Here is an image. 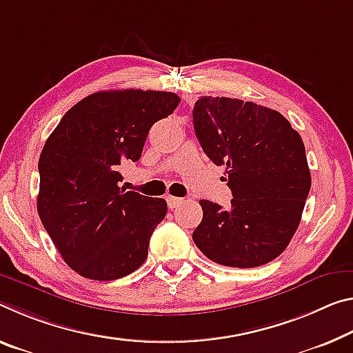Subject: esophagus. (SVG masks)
I'll return each instance as SVG.
<instances>
[{
  "label": "esophagus",
  "instance_id": "1",
  "mask_svg": "<svg viewBox=\"0 0 353 353\" xmlns=\"http://www.w3.org/2000/svg\"><path fill=\"white\" fill-rule=\"evenodd\" d=\"M166 201H168V207H170L171 210H174V209H177L179 205H181L182 203H183V199L182 198H176V196H171V194H168L166 196Z\"/></svg>",
  "mask_w": 353,
  "mask_h": 353
}]
</instances>
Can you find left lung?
<instances>
[{"label": "left lung", "mask_w": 353, "mask_h": 353, "mask_svg": "<svg viewBox=\"0 0 353 353\" xmlns=\"http://www.w3.org/2000/svg\"><path fill=\"white\" fill-rule=\"evenodd\" d=\"M193 125L205 155L226 166L231 205L201 199L193 242L216 264L264 265L283 253L300 225L311 188L305 144L281 113L253 102L204 96Z\"/></svg>", "instance_id": "1"}]
</instances>
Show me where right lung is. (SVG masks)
<instances>
[{
  "label": "right lung",
  "instance_id": "right-lung-1",
  "mask_svg": "<svg viewBox=\"0 0 353 353\" xmlns=\"http://www.w3.org/2000/svg\"><path fill=\"white\" fill-rule=\"evenodd\" d=\"M179 102L165 91H100L72 106L48 137L39 157L37 212L78 275L113 281L146 261L166 201L125 192L119 168L139 160L150 127Z\"/></svg>",
  "mask_w": 353,
  "mask_h": 353
}]
</instances>
